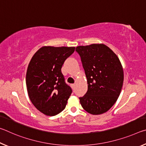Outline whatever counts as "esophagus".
<instances>
[{
	"mask_svg": "<svg viewBox=\"0 0 146 146\" xmlns=\"http://www.w3.org/2000/svg\"><path fill=\"white\" fill-rule=\"evenodd\" d=\"M71 87H72L73 89L75 88V84H71Z\"/></svg>",
	"mask_w": 146,
	"mask_h": 146,
	"instance_id": "obj_1",
	"label": "esophagus"
}]
</instances>
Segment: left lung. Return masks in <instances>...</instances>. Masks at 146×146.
<instances>
[{
	"label": "left lung",
	"instance_id": "obj_1",
	"mask_svg": "<svg viewBox=\"0 0 146 146\" xmlns=\"http://www.w3.org/2000/svg\"><path fill=\"white\" fill-rule=\"evenodd\" d=\"M88 81V91L80 97L82 107L92 115L107 112L119 97L123 71L118 56L104 44L76 48Z\"/></svg>",
	"mask_w": 146,
	"mask_h": 146
}]
</instances>
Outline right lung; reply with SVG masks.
Instances as JSON below:
<instances>
[{"label": "right lung", "mask_w": 146, "mask_h": 146, "mask_svg": "<svg viewBox=\"0 0 146 146\" xmlns=\"http://www.w3.org/2000/svg\"><path fill=\"white\" fill-rule=\"evenodd\" d=\"M75 47L44 46L33 56L26 73L29 99L44 115L55 116L65 109L72 90L61 72Z\"/></svg>", "instance_id": "right-lung-1"}]
</instances>
